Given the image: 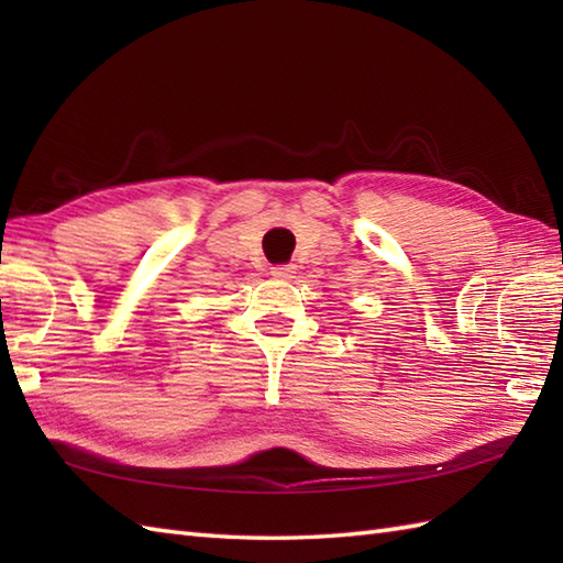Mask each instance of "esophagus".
Returning a JSON list of instances; mask_svg holds the SVG:
<instances>
[{"label":"esophagus","instance_id":"obj_1","mask_svg":"<svg viewBox=\"0 0 563 563\" xmlns=\"http://www.w3.org/2000/svg\"><path fill=\"white\" fill-rule=\"evenodd\" d=\"M292 273H295V266H292V263H283V266H273V268H271V275H273V278H280V280H288V278H292Z\"/></svg>","mask_w":563,"mask_h":563}]
</instances>
